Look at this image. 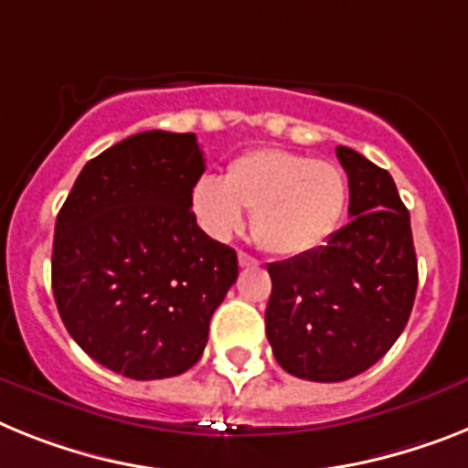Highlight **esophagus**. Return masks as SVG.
Listing matches in <instances>:
<instances>
[{
  "label": "esophagus",
  "instance_id": "1",
  "mask_svg": "<svg viewBox=\"0 0 468 468\" xmlns=\"http://www.w3.org/2000/svg\"><path fill=\"white\" fill-rule=\"evenodd\" d=\"M238 261H240V266H257V259L250 257V254H247V252L238 254Z\"/></svg>",
  "mask_w": 468,
  "mask_h": 468
}]
</instances>
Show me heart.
Segmentation results:
<instances>
[{
    "label": "heart",
    "mask_w": 468,
    "mask_h": 468,
    "mask_svg": "<svg viewBox=\"0 0 468 468\" xmlns=\"http://www.w3.org/2000/svg\"><path fill=\"white\" fill-rule=\"evenodd\" d=\"M347 176L337 164L300 152L259 147L242 152L223 178L202 176L190 190V211L204 233L228 240L250 214L254 245L276 257L319 250L347 209Z\"/></svg>",
    "instance_id": "obj_1"
}]
</instances>
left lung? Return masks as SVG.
Masks as SVG:
<instances>
[{
    "label": "left lung",
    "mask_w": 468,
    "mask_h": 468,
    "mask_svg": "<svg viewBox=\"0 0 468 468\" xmlns=\"http://www.w3.org/2000/svg\"><path fill=\"white\" fill-rule=\"evenodd\" d=\"M335 154L349 178L352 221L319 250L269 264L273 356L316 383L374 367L410 321L419 282L410 211L392 176L355 149Z\"/></svg>",
    "instance_id": "left-lung-1"
}]
</instances>
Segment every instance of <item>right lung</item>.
I'll list each match as a JSON object with an SVG mask.
<instances>
[{"label": "right lung", "instance_id": "add662e5", "mask_svg": "<svg viewBox=\"0 0 468 468\" xmlns=\"http://www.w3.org/2000/svg\"><path fill=\"white\" fill-rule=\"evenodd\" d=\"M202 174L195 133H137L85 164L57 216L52 290L66 331L133 380L195 367L238 278L233 247L190 211Z\"/></svg>", "mask_w": 468, "mask_h": 468}]
</instances>
